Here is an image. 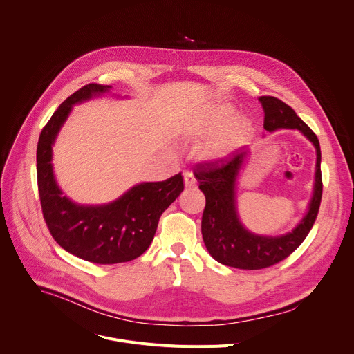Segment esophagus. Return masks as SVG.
<instances>
[{"instance_id": "obj_1", "label": "esophagus", "mask_w": 354, "mask_h": 354, "mask_svg": "<svg viewBox=\"0 0 354 354\" xmlns=\"http://www.w3.org/2000/svg\"><path fill=\"white\" fill-rule=\"evenodd\" d=\"M183 180H185V186L186 187H192L196 185V179L193 176V174L190 171H186L183 172Z\"/></svg>"}]
</instances>
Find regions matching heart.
I'll return each instance as SVG.
<instances>
[{
	"mask_svg": "<svg viewBox=\"0 0 354 354\" xmlns=\"http://www.w3.org/2000/svg\"><path fill=\"white\" fill-rule=\"evenodd\" d=\"M231 106H218L206 120L193 130L194 138H205L197 147V154L206 161H217L232 156L252 134V123L245 116H234Z\"/></svg>",
	"mask_w": 354,
	"mask_h": 354,
	"instance_id": "heart-1",
	"label": "heart"
}]
</instances>
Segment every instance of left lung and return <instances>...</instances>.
<instances>
[{
	"label": "left lung",
	"mask_w": 354,
	"mask_h": 354,
	"mask_svg": "<svg viewBox=\"0 0 354 354\" xmlns=\"http://www.w3.org/2000/svg\"><path fill=\"white\" fill-rule=\"evenodd\" d=\"M259 100L265 112V130L295 129L314 144L317 149L315 183L308 212L291 232L277 236L257 235L241 224L235 200L236 178L249 151H235L225 160L200 164L196 168L194 176L198 182V189L206 196V207L201 217V234L209 254L225 266L243 270L265 269L290 257L311 231L322 198L321 147L318 137L283 100L274 96H261Z\"/></svg>",
	"instance_id": "1"
}]
</instances>
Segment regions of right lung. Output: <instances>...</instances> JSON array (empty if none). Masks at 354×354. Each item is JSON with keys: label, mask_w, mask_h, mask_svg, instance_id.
Segmentation results:
<instances>
[{"label": "right lung", "mask_w": 354, "mask_h": 354, "mask_svg": "<svg viewBox=\"0 0 354 354\" xmlns=\"http://www.w3.org/2000/svg\"><path fill=\"white\" fill-rule=\"evenodd\" d=\"M111 85L88 84L68 96L43 127L36 151L37 187L43 218L55 241L70 254L92 263L129 262L148 249L161 214L182 193V174L162 182H142L102 206H81L57 186L52 145L73 105L102 95Z\"/></svg>", "instance_id": "1"}]
</instances>
